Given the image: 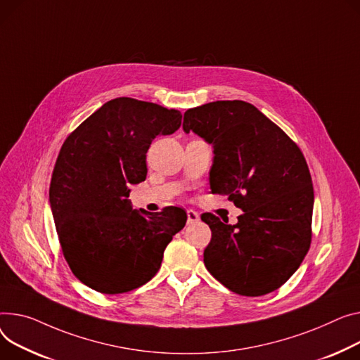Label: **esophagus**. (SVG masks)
I'll list each match as a JSON object with an SVG mask.
<instances>
[{
    "label": "esophagus",
    "mask_w": 360,
    "mask_h": 360,
    "mask_svg": "<svg viewBox=\"0 0 360 360\" xmlns=\"http://www.w3.org/2000/svg\"><path fill=\"white\" fill-rule=\"evenodd\" d=\"M186 217H188V224H195L200 220L198 212L194 211V210H188L186 211Z\"/></svg>",
    "instance_id": "obj_1"
}]
</instances>
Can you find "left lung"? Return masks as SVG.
<instances>
[{"label":"left lung","mask_w":360,"mask_h":360,"mask_svg":"<svg viewBox=\"0 0 360 360\" xmlns=\"http://www.w3.org/2000/svg\"><path fill=\"white\" fill-rule=\"evenodd\" d=\"M182 127L214 148L211 193L227 195L243 210L234 226L211 212L201 215L211 229L205 268L238 295L281 288L300 268L313 236L314 189L301 149L240 100L189 108Z\"/></svg>","instance_id":"1"}]
</instances>
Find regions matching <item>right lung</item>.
<instances>
[{
    "label": "right lung",
    "mask_w": 360,
    "mask_h": 360,
    "mask_svg": "<svg viewBox=\"0 0 360 360\" xmlns=\"http://www.w3.org/2000/svg\"><path fill=\"white\" fill-rule=\"evenodd\" d=\"M181 118L178 110L120 97L63 141L49 201L62 253L72 274L89 288L115 295L145 285L184 229V210L139 212L129 200V185L146 179L152 140L175 133Z\"/></svg>",
    "instance_id": "obj_1"
}]
</instances>
